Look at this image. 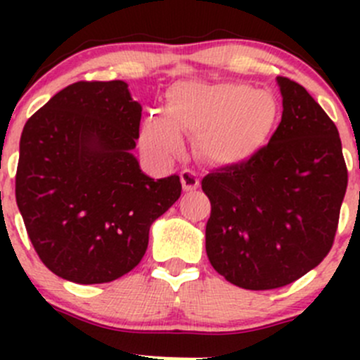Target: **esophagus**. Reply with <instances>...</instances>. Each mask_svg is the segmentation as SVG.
Instances as JSON below:
<instances>
[{"mask_svg": "<svg viewBox=\"0 0 360 360\" xmlns=\"http://www.w3.org/2000/svg\"><path fill=\"white\" fill-rule=\"evenodd\" d=\"M181 183H183L184 190L193 191L197 190L198 184H200V179H198L197 172H193V170L190 169H184L183 172H181Z\"/></svg>", "mask_w": 360, "mask_h": 360, "instance_id": "34e87169", "label": "esophagus"}]
</instances>
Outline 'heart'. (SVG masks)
I'll return each mask as SVG.
<instances>
[{"label":"heart","mask_w":360,"mask_h":360,"mask_svg":"<svg viewBox=\"0 0 360 360\" xmlns=\"http://www.w3.org/2000/svg\"><path fill=\"white\" fill-rule=\"evenodd\" d=\"M281 108L266 90L245 83L179 82L167 92L165 116L150 115L143 144L162 158L183 151V134L198 137V148L216 165H240L266 144Z\"/></svg>","instance_id":"b5f03b06"}]
</instances>
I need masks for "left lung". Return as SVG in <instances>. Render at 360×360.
<instances>
[{
	"label": "left lung",
	"mask_w": 360,
	"mask_h": 360,
	"mask_svg": "<svg viewBox=\"0 0 360 360\" xmlns=\"http://www.w3.org/2000/svg\"><path fill=\"white\" fill-rule=\"evenodd\" d=\"M277 83L284 111L266 146L202 179L210 264L250 291L284 288L328 256L348 183L333 120L300 83Z\"/></svg>",
	"instance_id": "obj_1"
}]
</instances>
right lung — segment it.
I'll use <instances>...</instances> for the list:
<instances>
[{
	"label": "right lung",
	"mask_w": 360,
	"mask_h": 360,
	"mask_svg": "<svg viewBox=\"0 0 360 360\" xmlns=\"http://www.w3.org/2000/svg\"><path fill=\"white\" fill-rule=\"evenodd\" d=\"M141 111L122 79L76 82L25 122L17 205L39 259L66 281L129 274L153 221L181 197L179 176L151 179L132 155Z\"/></svg>",
	"instance_id": "right-lung-1"
}]
</instances>
